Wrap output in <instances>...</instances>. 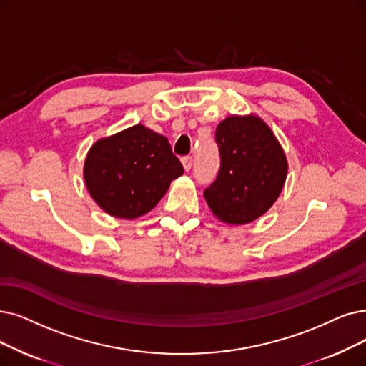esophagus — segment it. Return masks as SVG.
<instances>
[{
  "mask_svg": "<svg viewBox=\"0 0 366 366\" xmlns=\"http://www.w3.org/2000/svg\"><path fill=\"white\" fill-rule=\"evenodd\" d=\"M182 164H183V168H184V171H189L192 168V164H194V159H192V156H184V157H182Z\"/></svg>",
  "mask_w": 366,
  "mask_h": 366,
  "instance_id": "obj_1",
  "label": "esophagus"
}]
</instances>
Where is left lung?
I'll use <instances>...</instances> for the list:
<instances>
[{"label": "left lung", "instance_id": "left-lung-1", "mask_svg": "<svg viewBox=\"0 0 366 366\" xmlns=\"http://www.w3.org/2000/svg\"><path fill=\"white\" fill-rule=\"evenodd\" d=\"M214 139L221 167L204 198L222 222L249 224L280 197L288 169L285 153L257 115L227 117L217 124Z\"/></svg>", "mask_w": 366, "mask_h": 366}]
</instances>
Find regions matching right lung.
<instances>
[{
	"mask_svg": "<svg viewBox=\"0 0 366 366\" xmlns=\"http://www.w3.org/2000/svg\"><path fill=\"white\" fill-rule=\"evenodd\" d=\"M184 172L164 135L142 124L93 144L84 179L100 209L122 219L149 213Z\"/></svg>",
	"mask_w": 366,
	"mask_h": 366,
	"instance_id": "obj_1",
	"label": "right lung"
}]
</instances>
